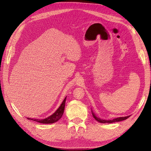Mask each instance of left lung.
Instances as JSON below:
<instances>
[{
    "label": "left lung",
    "instance_id": "left-lung-1",
    "mask_svg": "<svg viewBox=\"0 0 151 151\" xmlns=\"http://www.w3.org/2000/svg\"><path fill=\"white\" fill-rule=\"evenodd\" d=\"M92 114H93V116L95 120H96L97 121L99 122H101V123H112V122H119V121H124V120H126L130 116H123V117H119V118H116V119H114L112 120H103V119H101L100 118H98V117L95 116V114H94V112L92 111Z\"/></svg>",
    "mask_w": 151,
    "mask_h": 151
}]
</instances>
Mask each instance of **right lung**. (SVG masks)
<instances>
[{
  "label": "right lung",
  "instance_id": "1",
  "mask_svg": "<svg viewBox=\"0 0 151 151\" xmlns=\"http://www.w3.org/2000/svg\"><path fill=\"white\" fill-rule=\"evenodd\" d=\"M66 96L64 99L62 104H60V106L58 107V109L54 113H53L52 115L50 116L47 117V118L44 119H30V118H27V119L31 120V121H34L36 122H40V123L42 124H51L54 123V122L58 121L61 117H62L64 110H65V102H66Z\"/></svg>",
  "mask_w": 151,
  "mask_h": 151
}]
</instances>
